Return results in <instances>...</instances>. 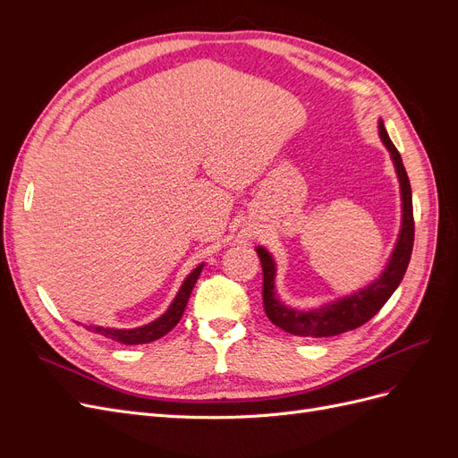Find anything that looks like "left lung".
Instances as JSON below:
<instances>
[{
    "instance_id": "1",
    "label": "left lung",
    "mask_w": 458,
    "mask_h": 458,
    "mask_svg": "<svg viewBox=\"0 0 458 458\" xmlns=\"http://www.w3.org/2000/svg\"><path fill=\"white\" fill-rule=\"evenodd\" d=\"M378 135L387 152H390V158L397 174L401 192V227L394 250L377 279L370 281L363 288L353 290L352 294L336 298L335 301H327L318 308H290L279 298V293H276L275 258L266 246H256L263 271V310H266L273 325L290 332V335L306 338H328L361 327L382 310L384 303L395 293L399 283L403 281L414 242L411 183L403 160H401V155L392 143L390 135H387L382 120H378Z\"/></svg>"
}]
</instances>
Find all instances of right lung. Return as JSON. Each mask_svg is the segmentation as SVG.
<instances>
[{"mask_svg":"<svg viewBox=\"0 0 458 458\" xmlns=\"http://www.w3.org/2000/svg\"><path fill=\"white\" fill-rule=\"evenodd\" d=\"M202 267H204V263H199V266L185 276V281L182 283V286H179L177 294L172 300L168 310H165L160 317H157L155 321H150L143 327H135V328H110V327H97V325H84V327L89 332H95V335H101L108 340H114V342L126 344V345L148 344V342H155V340L162 338L164 335H168V332L179 323V318L183 317L189 296L199 281Z\"/></svg>","mask_w":458,"mask_h":458,"instance_id":"right-lung-1","label":"right lung"}]
</instances>
